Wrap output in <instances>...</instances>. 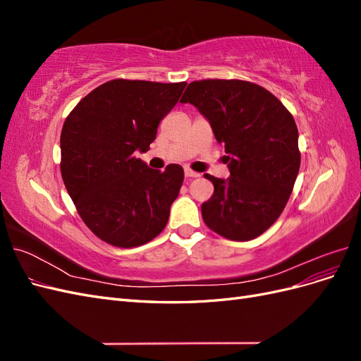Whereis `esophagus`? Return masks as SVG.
I'll list each match as a JSON object with an SVG mask.
<instances>
[{
  "mask_svg": "<svg viewBox=\"0 0 361 361\" xmlns=\"http://www.w3.org/2000/svg\"><path fill=\"white\" fill-rule=\"evenodd\" d=\"M185 176H187V178H199L200 174L192 171V170H190V169H185Z\"/></svg>",
  "mask_w": 361,
  "mask_h": 361,
  "instance_id": "obj_1",
  "label": "esophagus"
}]
</instances>
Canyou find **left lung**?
Returning <instances> with one entry per match:
<instances>
[{"mask_svg":"<svg viewBox=\"0 0 361 361\" xmlns=\"http://www.w3.org/2000/svg\"><path fill=\"white\" fill-rule=\"evenodd\" d=\"M182 104L209 120L224 145L231 178L202 204L204 224L232 241H250L277 221L298 176L301 155L292 114L264 87L241 80L192 81Z\"/></svg>","mask_w":361,"mask_h":361,"instance_id":"1","label":"left lung"}]
</instances>
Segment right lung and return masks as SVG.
<instances>
[{"mask_svg": "<svg viewBox=\"0 0 361 361\" xmlns=\"http://www.w3.org/2000/svg\"><path fill=\"white\" fill-rule=\"evenodd\" d=\"M187 82L113 80L96 87L64 120L61 178L80 216L106 244L130 248L157 238L179 195L183 169H149V150Z\"/></svg>", "mask_w": 361, "mask_h": 361, "instance_id": "obj_1", "label": "right lung"}]
</instances>
